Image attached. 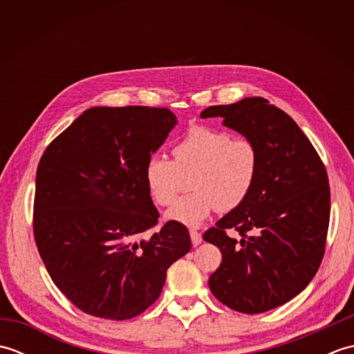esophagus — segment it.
Returning <instances> with one entry per match:
<instances>
[{"mask_svg":"<svg viewBox=\"0 0 354 354\" xmlns=\"http://www.w3.org/2000/svg\"><path fill=\"white\" fill-rule=\"evenodd\" d=\"M190 237H192V243L193 246H198L202 243V236L196 230H190Z\"/></svg>","mask_w":354,"mask_h":354,"instance_id":"obj_1","label":"esophagus"}]
</instances>
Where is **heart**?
Returning a JSON list of instances; mask_svg holds the SVG:
<instances>
[{
  "mask_svg": "<svg viewBox=\"0 0 354 354\" xmlns=\"http://www.w3.org/2000/svg\"><path fill=\"white\" fill-rule=\"evenodd\" d=\"M173 161L162 155L147 158L145 183L158 205H170L190 176L193 193L178 199L165 219L198 228L216 209L228 213L250 196L259 176V150L251 140L232 138L227 131L192 124L171 149Z\"/></svg>",
  "mask_w": 354,
  "mask_h": 354,
  "instance_id": "obj_1",
  "label": "heart"
}]
</instances>
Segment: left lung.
Here are the masks:
<instances>
[{
  "mask_svg": "<svg viewBox=\"0 0 354 354\" xmlns=\"http://www.w3.org/2000/svg\"><path fill=\"white\" fill-rule=\"evenodd\" d=\"M201 117H221L223 126L257 146L260 158L250 196L202 236L222 252L209 290L242 313L275 309L307 288L324 257L330 221L326 167L298 124L263 97L209 106Z\"/></svg>",
  "mask_w": 354,
  "mask_h": 354,
  "instance_id": "left-lung-1",
  "label": "left lung"
}]
</instances>
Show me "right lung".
<instances>
[{"label": "right lung", "mask_w": 354, "mask_h": 354, "mask_svg": "<svg viewBox=\"0 0 354 354\" xmlns=\"http://www.w3.org/2000/svg\"><path fill=\"white\" fill-rule=\"evenodd\" d=\"M176 123L165 108H89L45 149L36 171V246L53 283L82 312L137 317L190 251L181 223L142 239L160 217L145 165Z\"/></svg>", "instance_id": "obj_1"}]
</instances>
